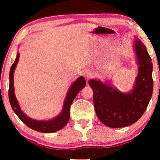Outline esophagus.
<instances>
[{
	"mask_svg": "<svg viewBox=\"0 0 160 160\" xmlns=\"http://www.w3.org/2000/svg\"><path fill=\"white\" fill-rule=\"evenodd\" d=\"M84 74V76L86 78H90L92 76V72L90 71H89V70L88 71H85Z\"/></svg>",
	"mask_w": 160,
	"mask_h": 160,
	"instance_id": "obj_1",
	"label": "esophagus"
}]
</instances>
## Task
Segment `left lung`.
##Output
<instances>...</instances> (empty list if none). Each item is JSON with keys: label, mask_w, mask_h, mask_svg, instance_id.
<instances>
[{"label": "left lung", "mask_w": 160, "mask_h": 160, "mask_svg": "<svg viewBox=\"0 0 160 160\" xmlns=\"http://www.w3.org/2000/svg\"><path fill=\"white\" fill-rule=\"evenodd\" d=\"M138 75L134 89L130 93H122L108 84L90 80L96 114L105 125L113 128H124L136 122L147 108L153 92L152 62L145 46L135 41Z\"/></svg>", "instance_id": "obj_1"}]
</instances>
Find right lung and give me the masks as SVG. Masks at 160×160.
Returning a JSON list of instances; mask_svg holds the SVG:
<instances>
[{
  "label": "right lung",
  "mask_w": 160,
  "mask_h": 160,
  "mask_svg": "<svg viewBox=\"0 0 160 160\" xmlns=\"http://www.w3.org/2000/svg\"><path fill=\"white\" fill-rule=\"evenodd\" d=\"M19 54L18 53L15 61L13 63L10 69L9 73V89H8V99L11 104V106L14 111L15 113L18 116V117L25 123L28 127L32 130L38 131L41 132H54L58 131L64 128L70 119V108L73 102L74 98L77 95L81 89H82L86 84V81L83 76H81L77 80L73 82L71 85V88L69 89L68 92L67 94L66 98H65L64 106L62 113L58 117L54 119H50L49 121H37L30 118L28 117L22 113L21 111L18 102L16 99L14 95V71L15 68L17 66V62L19 60Z\"/></svg>",
  "instance_id": "right-lung-1"
}]
</instances>
